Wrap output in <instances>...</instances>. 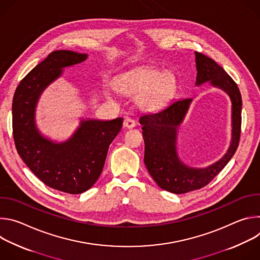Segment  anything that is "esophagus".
<instances>
[{"label": "esophagus", "instance_id": "obj_1", "mask_svg": "<svg viewBox=\"0 0 260 260\" xmlns=\"http://www.w3.org/2000/svg\"><path fill=\"white\" fill-rule=\"evenodd\" d=\"M123 126L126 127V128H133L136 126V122L134 119L129 118V117H126L123 121Z\"/></svg>", "mask_w": 260, "mask_h": 260}]
</instances>
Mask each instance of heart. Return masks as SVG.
Here are the masks:
<instances>
[{
  "mask_svg": "<svg viewBox=\"0 0 260 260\" xmlns=\"http://www.w3.org/2000/svg\"><path fill=\"white\" fill-rule=\"evenodd\" d=\"M116 88L126 95H137V104L144 110L160 107L171 95L176 80L171 73L151 68H141L119 74L115 80ZM105 94L111 98V93Z\"/></svg>",
  "mask_w": 260,
  "mask_h": 260,
  "instance_id": "heart-1",
  "label": "heart"
}]
</instances>
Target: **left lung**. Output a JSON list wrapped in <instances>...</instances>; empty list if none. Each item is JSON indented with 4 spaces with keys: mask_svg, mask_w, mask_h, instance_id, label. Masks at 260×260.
<instances>
[{
    "mask_svg": "<svg viewBox=\"0 0 260 260\" xmlns=\"http://www.w3.org/2000/svg\"><path fill=\"white\" fill-rule=\"evenodd\" d=\"M196 54V86L209 82L212 87L224 91L232 103V139L226 152L206 168L185 164L178 152V127L186 114L191 98L170 102L152 113L139 118L145 142V166L158 186L172 193L181 194L200 189L218 175L234 156L241 134L242 96L238 85L229 74L212 58Z\"/></svg>",
    "mask_w": 260,
    "mask_h": 260,
    "instance_id": "8db88e82",
    "label": "left lung"
}]
</instances>
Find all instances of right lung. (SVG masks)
I'll list each match as a JSON object with an SVG mask.
<instances>
[{
  "mask_svg": "<svg viewBox=\"0 0 260 260\" xmlns=\"http://www.w3.org/2000/svg\"><path fill=\"white\" fill-rule=\"evenodd\" d=\"M87 58L88 54L72 50L51 52L21 80L12 103L13 138L19 156L47 186L71 194L88 190L98 181L123 118L81 117L74 133L59 142L39 129L36 109L44 90L62 77L63 69Z\"/></svg>",
  "mask_w": 260,
  "mask_h": 260,
  "instance_id": "obj_1",
  "label": "right lung"
}]
</instances>
